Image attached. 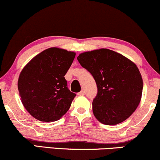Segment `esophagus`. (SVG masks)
<instances>
[{"label":"esophagus","mask_w":160,"mask_h":160,"mask_svg":"<svg viewBox=\"0 0 160 160\" xmlns=\"http://www.w3.org/2000/svg\"><path fill=\"white\" fill-rule=\"evenodd\" d=\"M78 95H80V96H81V95H84L85 94V91L84 90H82L81 92H80L78 94Z\"/></svg>","instance_id":"esophagus-1"}]
</instances>
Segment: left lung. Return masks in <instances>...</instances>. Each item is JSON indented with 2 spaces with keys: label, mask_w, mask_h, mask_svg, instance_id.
Segmentation results:
<instances>
[{
  "label": "left lung",
  "mask_w": 160,
  "mask_h": 160,
  "mask_svg": "<svg viewBox=\"0 0 160 160\" xmlns=\"http://www.w3.org/2000/svg\"><path fill=\"white\" fill-rule=\"evenodd\" d=\"M78 60L92 74L98 86L92 102L97 120L114 125L128 119L142 98V78L136 64L108 48L83 52Z\"/></svg>",
  "instance_id": "1"
}]
</instances>
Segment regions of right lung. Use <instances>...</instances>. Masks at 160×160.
<instances>
[{"label":"right lung","mask_w":160,"mask_h":160,"mask_svg":"<svg viewBox=\"0 0 160 160\" xmlns=\"http://www.w3.org/2000/svg\"><path fill=\"white\" fill-rule=\"evenodd\" d=\"M76 53L52 47L34 57L22 69L18 88L24 108L42 122L58 120L69 109L76 94L64 76Z\"/></svg>","instance_id":"obj_1"}]
</instances>
